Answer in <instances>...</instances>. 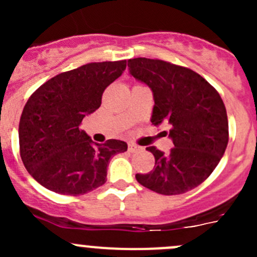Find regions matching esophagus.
Masks as SVG:
<instances>
[{
    "mask_svg": "<svg viewBox=\"0 0 257 257\" xmlns=\"http://www.w3.org/2000/svg\"><path fill=\"white\" fill-rule=\"evenodd\" d=\"M128 149L131 153H137V152H141L142 150V147H139V145L134 144V143H129L128 144Z\"/></svg>",
    "mask_w": 257,
    "mask_h": 257,
    "instance_id": "obj_1",
    "label": "esophagus"
}]
</instances>
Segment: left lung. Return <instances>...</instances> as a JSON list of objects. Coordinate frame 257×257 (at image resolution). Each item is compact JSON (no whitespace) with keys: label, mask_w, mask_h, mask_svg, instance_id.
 <instances>
[{"label":"left lung","mask_w":257,"mask_h":257,"mask_svg":"<svg viewBox=\"0 0 257 257\" xmlns=\"http://www.w3.org/2000/svg\"><path fill=\"white\" fill-rule=\"evenodd\" d=\"M129 74L152 89V121L167 124L174 148L148 147L154 169L137 174L139 184L163 195H178L200 185L214 172L229 142L226 109L219 93L200 74L160 59L133 58Z\"/></svg>","instance_id":"obj_1"}]
</instances>
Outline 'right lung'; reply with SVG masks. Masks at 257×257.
<instances>
[{
	"label": "right lung",
	"mask_w": 257,
	"mask_h": 257,
	"mask_svg": "<svg viewBox=\"0 0 257 257\" xmlns=\"http://www.w3.org/2000/svg\"><path fill=\"white\" fill-rule=\"evenodd\" d=\"M126 61L88 63L41 85L23 108L20 153L31 177L62 195H83L107 181L110 158L128 145L109 139L98 144L79 125L102 104L105 88L121 76Z\"/></svg>",
	"instance_id": "add662e5"
}]
</instances>
